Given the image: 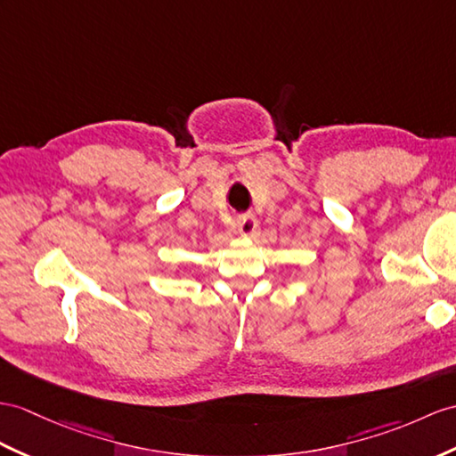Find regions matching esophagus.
Listing matches in <instances>:
<instances>
[{
	"label": "esophagus",
	"instance_id": "34e87169",
	"mask_svg": "<svg viewBox=\"0 0 456 456\" xmlns=\"http://www.w3.org/2000/svg\"><path fill=\"white\" fill-rule=\"evenodd\" d=\"M238 230L241 236H253V232L257 230V222L251 215H243L238 218Z\"/></svg>",
	"mask_w": 456,
	"mask_h": 456
}]
</instances>
